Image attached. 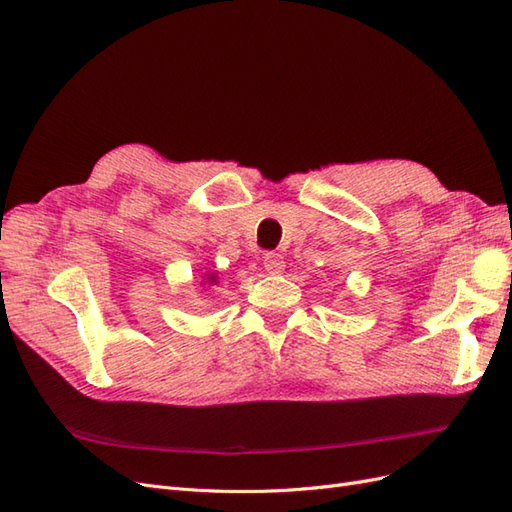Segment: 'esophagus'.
Instances as JSON below:
<instances>
[{
  "mask_svg": "<svg viewBox=\"0 0 512 512\" xmlns=\"http://www.w3.org/2000/svg\"><path fill=\"white\" fill-rule=\"evenodd\" d=\"M265 269L271 273V275H277V273H282L284 271V267H286V262H284V256L282 254H275V252H267L265 254Z\"/></svg>",
  "mask_w": 512,
  "mask_h": 512,
  "instance_id": "34e87169",
  "label": "esophagus"
}]
</instances>
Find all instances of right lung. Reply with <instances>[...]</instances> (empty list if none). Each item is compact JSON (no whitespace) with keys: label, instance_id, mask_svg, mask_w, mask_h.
<instances>
[{"label":"right lung","instance_id":"obj_1","mask_svg":"<svg viewBox=\"0 0 512 512\" xmlns=\"http://www.w3.org/2000/svg\"><path fill=\"white\" fill-rule=\"evenodd\" d=\"M211 282H213V280H211Z\"/></svg>","mask_w":512,"mask_h":512}]
</instances>
